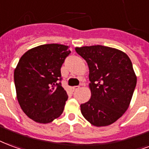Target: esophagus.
<instances>
[{"label": "esophagus", "mask_w": 149, "mask_h": 149, "mask_svg": "<svg viewBox=\"0 0 149 149\" xmlns=\"http://www.w3.org/2000/svg\"><path fill=\"white\" fill-rule=\"evenodd\" d=\"M71 89H72V91H77V90H79V86H73V87L71 88Z\"/></svg>", "instance_id": "34e87169"}]
</instances>
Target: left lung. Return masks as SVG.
I'll use <instances>...</instances> for the list:
<instances>
[{
  "mask_svg": "<svg viewBox=\"0 0 149 149\" xmlns=\"http://www.w3.org/2000/svg\"><path fill=\"white\" fill-rule=\"evenodd\" d=\"M89 67L91 99L82 104V116L94 126H107L130 106L136 76L129 56L120 50L94 45L75 47Z\"/></svg>",
  "mask_w": 149,
  "mask_h": 149,
  "instance_id": "1",
  "label": "left lung"
}]
</instances>
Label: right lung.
<instances>
[{"label":"right lung","mask_w":149,"mask_h":149,"mask_svg":"<svg viewBox=\"0 0 149 149\" xmlns=\"http://www.w3.org/2000/svg\"><path fill=\"white\" fill-rule=\"evenodd\" d=\"M69 47L43 44L26 52L14 70L17 97L29 118L50 123L63 113L68 97L58 81L61 67L70 55Z\"/></svg>","instance_id":"1"}]
</instances>
